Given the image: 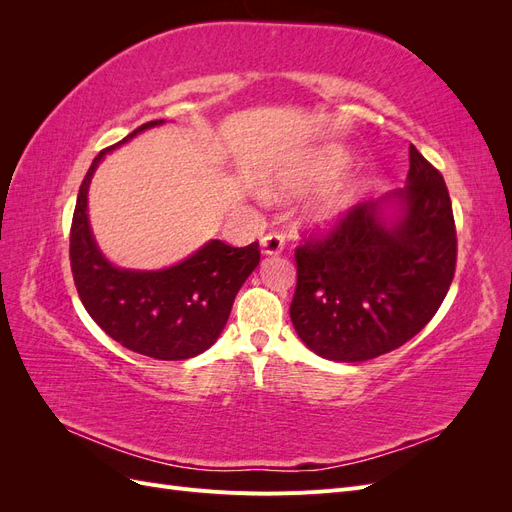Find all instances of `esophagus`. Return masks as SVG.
I'll return each instance as SVG.
<instances>
[{
	"mask_svg": "<svg viewBox=\"0 0 512 512\" xmlns=\"http://www.w3.org/2000/svg\"><path fill=\"white\" fill-rule=\"evenodd\" d=\"M260 250L265 256H275L284 252V237L277 235V232H269L260 239Z\"/></svg>",
	"mask_w": 512,
	"mask_h": 512,
	"instance_id": "obj_1",
	"label": "esophagus"
}]
</instances>
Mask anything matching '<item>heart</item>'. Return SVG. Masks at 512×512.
Wrapping results in <instances>:
<instances>
[{
    "label": "heart",
    "instance_id": "obj_1",
    "mask_svg": "<svg viewBox=\"0 0 512 512\" xmlns=\"http://www.w3.org/2000/svg\"><path fill=\"white\" fill-rule=\"evenodd\" d=\"M350 164L348 153L337 147H327L301 166L275 173L267 185L269 198H288L312 188H322L307 200L301 209V220L314 230H333L359 209L369 192V183L361 177L333 180L346 173Z\"/></svg>",
    "mask_w": 512,
    "mask_h": 512
}]
</instances>
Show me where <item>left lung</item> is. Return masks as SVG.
<instances>
[{
    "mask_svg": "<svg viewBox=\"0 0 512 512\" xmlns=\"http://www.w3.org/2000/svg\"><path fill=\"white\" fill-rule=\"evenodd\" d=\"M290 320L322 359L361 363L406 344L451 288L457 235L442 175L410 145L406 185L367 200L297 252Z\"/></svg>",
    "mask_w": 512,
    "mask_h": 512,
    "instance_id": "left-lung-1",
    "label": "left lung"
}]
</instances>
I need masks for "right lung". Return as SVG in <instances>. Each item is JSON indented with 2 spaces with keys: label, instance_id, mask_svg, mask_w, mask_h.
Returning <instances> with one entry per match:
<instances>
[{
  "label": "right lung",
  "instance_id": "obj_1",
  "mask_svg": "<svg viewBox=\"0 0 512 512\" xmlns=\"http://www.w3.org/2000/svg\"><path fill=\"white\" fill-rule=\"evenodd\" d=\"M164 123H145L91 162L76 198L70 265L87 314L108 337L151 359L185 361L218 342L237 292L258 267L260 252L258 243L230 247L211 239L164 269H126L104 256L89 222L91 179L106 153Z\"/></svg>",
  "mask_w": 512,
  "mask_h": 512
}]
</instances>
